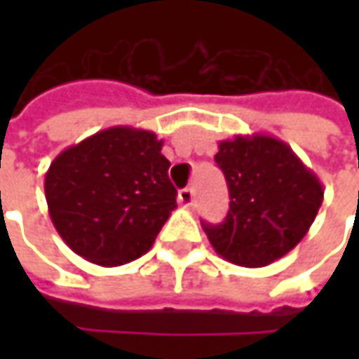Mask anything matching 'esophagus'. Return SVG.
Masks as SVG:
<instances>
[{"label":"esophagus","mask_w":359,"mask_h":359,"mask_svg":"<svg viewBox=\"0 0 359 359\" xmlns=\"http://www.w3.org/2000/svg\"><path fill=\"white\" fill-rule=\"evenodd\" d=\"M177 200L182 201L184 205H191L194 203V189L191 187H184L177 191Z\"/></svg>","instance_id":"esophagus-1"}]
</instances>
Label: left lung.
Returning <instances> with one entry per match:
<instances>
[{"label": "left lung", "instance_id": "obj_1", "mask_svg": "<svg viewBox=\"0 0 359 359\" xmlns=\"http://www.w3.org/2000/svg\"><path fill=\"white\" fill-rule=\"evenodd\" d=\"M229 212L219 226L201 224L217 255L264 268L292 252L313 224L324 186L290 145L268 135H236L217 145Z\"/></svg>", "mask_w": 359, "mask_h": 359}]
</instances>
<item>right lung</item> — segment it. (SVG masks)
<instances>
[{"label": "right lung", "instance_id": "1", "mask_svg": "<svg viewBox=\"0 0 359 359\" xmlns=\"http://www.w3.org/2000/svg\"><path fill=\"white\" fill-rule=\"evenodd\" d=\"M154 131L116 126L69 145L46 173L49 217L83 259L111 268L154 245L177 208Z\"/></svg>", "mask_w": 359, "mask_h": 359}]
</instances>
